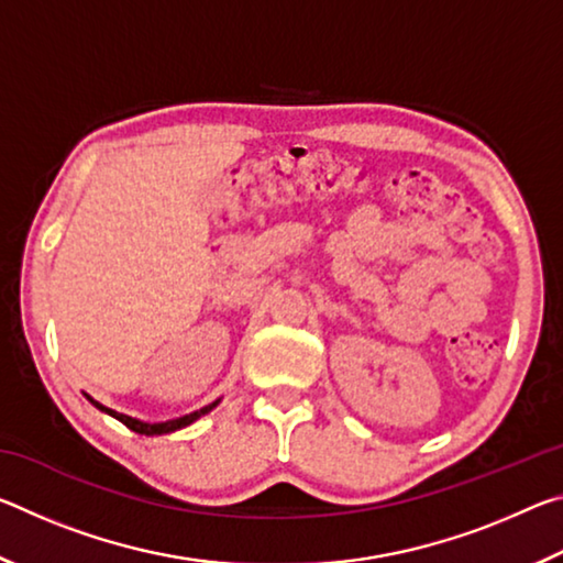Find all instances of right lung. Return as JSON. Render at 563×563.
<instances>
[{
  "mask_svg": "<svg viewBox=\"0 0 563 563\" xmlns=\"http://www.w3.org/2000/svg\"><path fill=\"white\" fill-rule=\"evenodd\" d=\"M89 399H91V397H89ZM91 402H93V399H91ZM93 405H97V407L101 409V412H107V415H111V417H117L119 422L126 424L129 430H133V432H139V434H166V432H176V430H180V427H186V424H190V422H196V419L201 417V415L211 412V409H213L218 402L208 405V407H203V409H198V412H194V415H186V417L170 419V422H158V424L139 422V419H133V417H126V415H119V412H113V409L103 407V405H99V402H93Z\"/></svg>",
  "mask_w": 563,
  "mask_h": 563,
  "instance_id": "add662e5",
  "label": "right lung"
}]
</instances>
